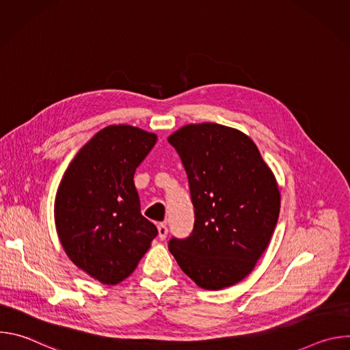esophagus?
Returning a JSON list of instances; mask_svg holds the SVG:
<instances>
[{"label": "esophagus", "mask_w": 350, "mask_h": 350, "mask_svg": "<svg viewBox=\"0 0 350 350\" xmlns=\"http://www.w3.org/2000/svg\"><path fill=\"white\" fill-rule=\"evenodd\" d=\"M158 232H159V238L161 239H165L167 237V232H169V228L165 223H159L158 224Z\"/></svg>", "instance_id": "1"}]
</instances>
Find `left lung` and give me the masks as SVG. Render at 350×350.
<instances>
[{
	"instance_id": "obj_1",
	"label": "left lung",
	"mask_w": 350,
	"mask_h": 350,
	"mask_svg": "<svg viewBox=\"0 0 350 350\" xmlns=\"http://www.w3.org/2000/svg\"><path fill=\"white\" fill-rule=\"evenodd\" d=\"M188 177L193 228L169 249L201 288L231 286L251 273L280 215L275 178L254 141L216 123L187 124L167 138Z\"/></svg>"
}]
</instances>
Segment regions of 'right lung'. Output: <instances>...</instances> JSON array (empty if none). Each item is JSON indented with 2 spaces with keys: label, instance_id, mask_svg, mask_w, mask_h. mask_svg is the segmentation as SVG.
Here are the masks:
<instances>
[{
  "label": "right lung",
  "instance_id": "1",
  "mask_svg": "<svg viewBox=\"0 0 350 350\" xmlns=\"http://www.w3.org/2000/svg\"><path fill=\"white\" fill-rule=\"evenodd\" d=\"M155 142L141 129L108 126L80 149L58 188L55 223L65 252L105 285L127 278L158 235L141 215L134 185Z\"/></svg>",
  "mask_w": 350,
  "mask_h": 350
}]
</instances>
